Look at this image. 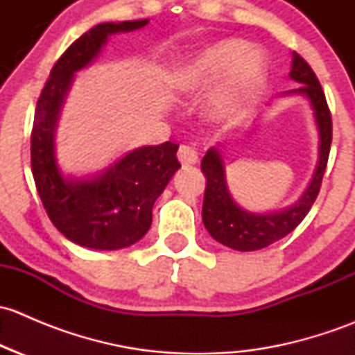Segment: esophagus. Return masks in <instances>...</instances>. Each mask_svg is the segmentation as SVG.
I'll use <instances>...</instances> for the list:
<instances>
[{
    "label": "esophagus",
    "instance_id": "esophagus-1",
    "mask_svg": "<svg viewBox=\"0 0 355 355\" xmlns=\"http://www.w3.org/2000/svg\"><path fill=\"white\" fill-rule=\"evenodd\" d=\"M178 159L184 166H189V164H196L198 163V151H196L192 146L189 144H182L178 148Z\"/></svg>",
    "mask_w": 355,
    "mask_h": 355
}]
</instances>
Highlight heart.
I'll return each instance as SVG.
<instances>
[{
  "mask_svg": "<svg viewBox=\"0 0 355 355\" xmlns=\"http://www.w3.org/2000/svg\"><path fill=\"white\" fill-rule=\"evenodd\" d=\"M227 71L229 73L211 101L214 114L221 118L239 113L263 77V60L256 51H249L245 42L230 39L206 49L191 68V78L198 84H209Z\"/></svg>",
  "mask_w": 355,
  "mask_h": 355,
  "instance_id": "heart-1",
  "label": "heart"
}]
</instances>
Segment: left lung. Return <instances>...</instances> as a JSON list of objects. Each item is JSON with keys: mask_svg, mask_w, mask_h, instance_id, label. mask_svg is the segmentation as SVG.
I'll use <instances>...</instances> for the list:
<instances>
[{"mask_svg": "<svg viewBox=\"0 0 355 355\" xmlns=\"http://www.w3.org/2000/svg\"><path fill=\"white\" fill-rule=\"evenodd\" d=\"M290 78L302 84L293 92H299V94L309 98L314 114H316L321 137L320 163H318L316 173H314L309 189L304 192L295 206L271 214L247 213L235 204L228 192L227 182H225L223 161L216 149H209L200 161L202 173L206 175V191H204L202 202L204 227L214 241L235 250H244V252L259 250L284 239L306 218L320 194L328 156H330L333 132L331 113L316 73L309 67V63L297 53H293Z\"/></svg>", "mask_w": 355, "mask_h": 355, "instance_id": "8db88e82", "label": "left lung"}]
</instances>
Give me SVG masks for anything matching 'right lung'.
Masks as SVG:
<instances>
[{
  "label": "right lung",
  "instance_id": "right-lung-1",
  "mask_svg": "<svg viewBox=\"0 0 355 355\" xmlns=\"http://www.w3.org/2000/svg\"><path fill=\"white\" fill-rule=\"evenodd\" d=\"M148 22L146 19L92 27L60 56L37 99L31 134L35 187L53 225L78 245L113 250L141 241L151 227L156 199L180 168L175 142L137 149L92 180H67L55 161L53 132L75 71L92 62L110 34L141 28Z\"/></svg>",
  "mask_w": 355,
  "mask_h": 355
}]
</instances>
